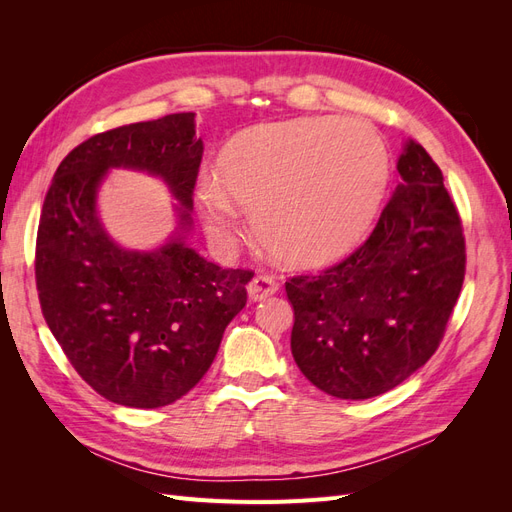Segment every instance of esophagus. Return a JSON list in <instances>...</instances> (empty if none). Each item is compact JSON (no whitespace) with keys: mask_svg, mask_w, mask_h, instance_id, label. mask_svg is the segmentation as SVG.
Here are the masks:
<instances>
[{"mask_svg":"<svg viewBox=\"0 0 512 512\" xmlns=\"http://www.w3.org/2000/svg\"><path fill=\"white\" fill-rule=\"evenodd\" d=\"M277 280L273 275H267V273H260V275H254V280L247 284V292H250V299L252 301H262L271 297V294L277 292Z\"/></svg>","mask_w":512,"mask_h":512,"instance_id":"34e87169","label":"esophagus"}]
</instances>
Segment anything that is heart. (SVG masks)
<instances>
[{
    "label": "heart",
    "mask_w": 512,
    "mask_h": 512,
    "mask_svg": "<svg viewBox=\"0 0 512 512\" xmlns=\"http://www.w3.org/2000/svg\"><path fill=\"white\" fill-rule=\"evenodd\" d=\"M389 179V153L365 123L299 117L241 130L222 147L215 181L196 200L209 237L239 235L231 203L252 213L256 239L286 265L327 267L369 232Z\"/></svg>",
    "instance_id": "1"
}]
</instances>
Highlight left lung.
Masks as SVG:
<instances>
[{
	"instance_id": "obj_1",
	"label": "left lung",
	"mask_w": 512,
	"mask_h": 512,
	"mask_svg": "<svg viewBox=\"0 0 512 512\" xmlns=\"http://www.w3.org/2000/svg\"><path fill=\"white\" fill-rule=\"evenodd\" d=\"M397 170L401 181L365 243L286 282L294 361L339 399L382 395L423 367L466 277V237L442 170L414 141Z\"/></svg>"
}]
</instances>
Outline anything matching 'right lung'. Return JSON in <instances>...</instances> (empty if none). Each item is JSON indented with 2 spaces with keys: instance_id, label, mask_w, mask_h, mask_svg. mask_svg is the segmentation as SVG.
I'll return each instance as SVG.
<instances>
[{
  "instance_id": "right-lung-1",
  "label": "right lung",
  "mask_w": 512,
  "mask_h": 512,
  "mask_svg": "<svg viewBox=\"0 0 512 512\" xmlns=\"http://www.w3.org/2000/svg\"><path fill=\"white\" fill-rule=\"evenodd\" d=\"M194 113H175L87 138L59 164L36 237L42 316L79 376L104 399L160 408L207 374L224 329L247 303L250 269H222L181 237L156 252L115 245L96 215L108 168L160 175L190 209L203 160Z\"/></svg>"
}]
</instances>
